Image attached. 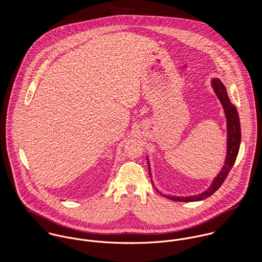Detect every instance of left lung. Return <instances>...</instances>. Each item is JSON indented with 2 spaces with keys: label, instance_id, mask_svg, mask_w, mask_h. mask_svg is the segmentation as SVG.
Instances as JSON below:
<instances>
[{
  "label": "left lung",
  "instance_id": "left-lung-1",
  "mask_svg": "<svg viewBox=\"0 0 262 262\" xmlns=\"http://www.w3.org/2000/svg\"><path fill=\"white\" fill-rule=\"evenodd\" d=\"M212 85H213V89L224 108L225 115L227 118L228 138H227V154H226L224 166L222 167V170L220 171V173L215 178L212 185L204 192L195 194V195H190V196H174V195H164L163 194L164 196H166L167 199H169L171 201L196 202V201L205 200L208 196L212 195L219 187L223 185L229 171L233 167L235 160L237 158L239 147H240V142H241V127H240V120H239L237 109L234 105L231 104V102L228 98V95H227L226 88H225L224 84L220 81V79L214 78L212 80ZM148 168H149V174L151 176L150 166H148Z\"/></svg>",
  "mask_w": 262,
  "mask_h": 262
}]
</instances>
